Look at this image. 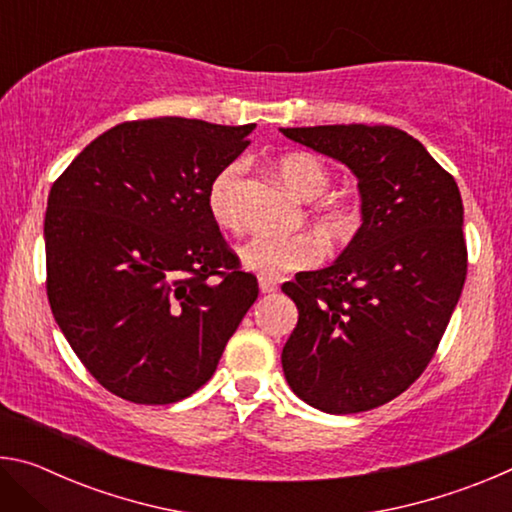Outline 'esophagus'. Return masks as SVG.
Masks as SVG:
<instances>
[{
    "label": "esophagus",
    "instance_id": "obj_1",
    "mask_svg": "<svg viewBox=\"0 0 512 512\" xmlns=\"http://www.w3.org/2000/svg\"><path fill=\"white\" fill-rule=\"evenodd\" d=\"M259 291H262V293H275L277 291V282L271 280V277H259Z\"/></svg>",
    "mask_w": 512,
    "mask_h": 512
}]
</instances>
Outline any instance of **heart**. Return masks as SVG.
Instances as JSON below:
<instances>
[{"instance_id": "obj_1", "label": "heart", "mask_w": 512, "mask_h": 512, "mask_svg": "<svg viewBox=\"0 0 512 512\" xmlns=\"http://www.w3.org/2000/svg\"><path fill=\"white\" fill-rule=\"evenodd\" d=\"M275 171L284 185H287L293 194L302 201H316L323 196L332 176L325 162L316 158L314 153L296 151L282 155L275 162ZM241 176V164L232 162L223 167L212 178L210 189H207V207H210L212 219L221 225V228L237 230L239 228V214L235 207V189ZM311 223L325 239L334 241V244H343V241L352 239L357 235L361 225V210L359 205L343 196H329L323 203L311 210ZM239 262L244 264L248 271H253L262 277H280L293 271H302L320 262L323 248L311 235H293V237H268L257 235L248 239L244 246L237 250Z\"/></svg>"}]
</instances>
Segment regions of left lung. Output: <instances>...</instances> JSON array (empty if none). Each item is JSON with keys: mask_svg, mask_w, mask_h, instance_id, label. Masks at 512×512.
<instances>
[{"mask_svg": "<svg viewBox=\"0 0 512 512\" xmlns=\"http://www.w3.org/2000/svg\"><path fill=\"white\" fill-rule=\"evenodd\" d=\"M359 178L361 228L332 266L287 282L298 325L282 350L291 391L325 413L395 400L429 366L467 275L452 173L393 126L280 128Z\"/></svg>", "mask_w": 512, "mask_h": 512, "instance_id": "left-lung-1", "label": "left lung"}]
</instances>
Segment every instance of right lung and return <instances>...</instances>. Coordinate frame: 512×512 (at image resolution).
I'll use <instances>...</instances> for the list:
<instances>
[{
  "mask_svg": "<svg viewBox=\"0 0 512 512\" xmlns=\"http://www.w3.org/2000/svg\"><path fill=\"white\" fill-rule=\"evenodd\" d=\"M255 124L124 121L60 173L45 214L47 298L76 357L135 404H173L214 375L257 280L207 207Z\"/></svg>",
  "mask_w": 512,
  "mask_h": 512,
  "instance_id": "obj_1",
  "label": "right lung"
}]
</instances>
